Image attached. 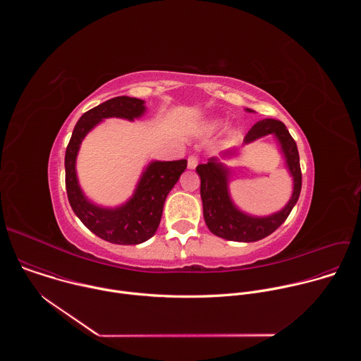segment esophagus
<instances>
[{
	"label": "esophagus",
	"mask_w": 361,
	"mask_h": 361,
	"mask_svg": "<svg viewBox=\"0 0 361 361\" xmlns=\"http://www.w3.org/2000/svg\"><path fill=\"white\" fill-rule=\"evenodd\" d=\"M198 156H195V154H192V156H190L188 157V160H187V166H188V169H195L197 167V164H198Z\"/></svg>",
	"instance_id": "obj_1"
}]
</instances>
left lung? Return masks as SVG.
<instances>
[{
	"label": "left lung",
	"instance_id": "obj_1",
	"mask_svg": "<svg viewBox=\"0 0 361 361\" xmlns=\"http://www.w3.org/2000/svg\"><path fill=\"white\" fill-rule=\"evenodd\" d=\"M250 111V110H248ZM267 134H274L281 144V149L286 156L287 167L294 180L293 195L286 207L269 217H251L234 207L230 200L227 190V176L228 170L223 164L216 163L212 159L207 164L197 166L195 171L201 178L200 194L202 200L204 220L209 230L226 240L231 241H259L271 233H274L288 217L295 205L300 191H301V169L298 149L294 138L290 135L288 130L281 121L277 120H263L254 124L251 130L245 134L244 142H251L257 138Z\"/></svg>",
	"mask_w": 361,
	"mask_h": 361
}]
</instances>
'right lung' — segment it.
<instances>
[{
    "label": "right lung",
    "instance_id": "right-lung-1",
    "mask_svg": "<svg viewBox=\"0 0 361 361\" xmlns=\"http://www.w3.org/2000/svg\"><path fill=\"white\" fill-rule=\"evenodd\" d=\"M144 101L131 97H114L84 113L74 127L66 149V188L73 212L82 224L99 238L114 244H140L157 231L164 201L187 167V160L154 161L144 171L133 198L118 209H101L82 194L75 159L82 138L102 118L134 120L144 113Z\"/></svg>",
    "mask_w": 361,
    "mask_h": 361
}]
</instances>
